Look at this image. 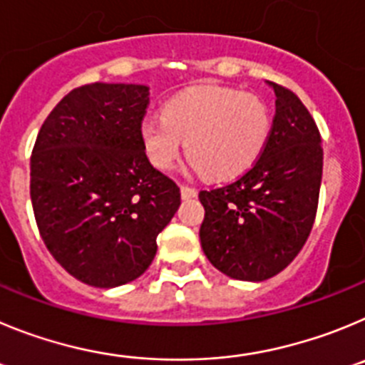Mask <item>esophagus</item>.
I'll use <instances>...</instances> for the list:
<instances>
[{
    "instance_id": "34e87169",
    "label": "esophagus",
    "mask_w": 365,
    "mask_h": 365,
    "mask_svg": "<svg viewBox=\"0 0 365 365\" xmlns=\"http://www.w3.org/2000/svg\"><path fill=\"white\" fill-rule=\"evenodd\" d=\"M198 195V190L195 187H189V185H182V198H195Z\"/></svg>"
}]
</instances>
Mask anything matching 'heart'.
<instances>
[{
    "mask_svg": "<svg viewBox=\"0 0 365 365\" xmlns=\"http://www.w3.org/2000/svg\"><path fill=\"white\" fill-rule=\"evenodd\" d=\"M271 133L267 105L251 93L227 87H198L173 98L163 118L140 127L147 158L170 169L185 149L190 165L212 180L242 175L264 150Z\"/></svg>",
    "mask_w": 365,
    "mask_h": 365,
    "instance_id": "obj_1",
    "label": "heart"
}]
</instances>
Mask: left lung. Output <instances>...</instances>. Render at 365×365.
I'll return each mask as SVG.
<instances>
[{
  "mask_svg": "<svg viewBox=\"0 0 365 365\" xmlns=\"http://www.w3.org/2000/svg\"><path fill=\"white\" fill-rule=\"evenodd\" d=\"M277 113L260 158L227 185L200 190L205 218L200 242L218 271L262 282L284 271L313 229L324 150L300 98L267 81Z\"/></svg>",
  "mask_w": 365,
  "mask_h": 365,
  "instance_id": "left-lung-1",
  "label": "left lung"
}]
</instances>
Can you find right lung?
<instances>
[{
  "mask_svg": "<svg viewBox=\"0 0 365 365\" xmlns=\"http://www.w3.org/2000/svg\"><path fill=\"white\" fill-rule=\"evenodd\" d=\"M147 105L145 85L78 87L52 109L32 149L39 235L68 274L94 287L143 274L182 203L180 187L143 149Z\"/></svg>",
  "mask_w": 365,
  "mask_h": 365,
  "instance_id": "add662e5",
  "label": "right lung"
}]
</instances>
